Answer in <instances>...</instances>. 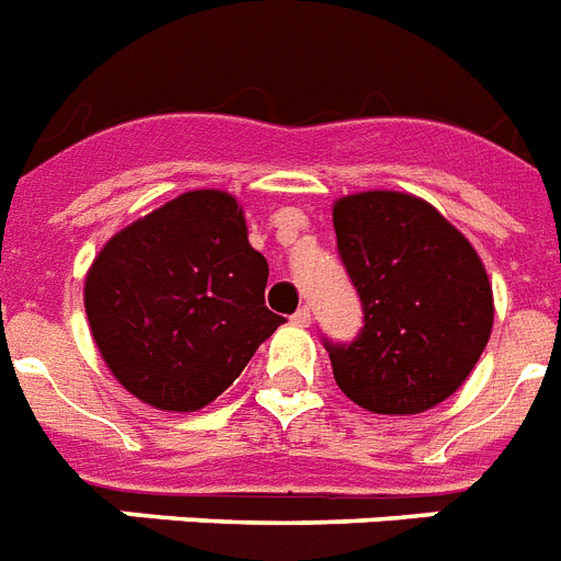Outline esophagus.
Returning a JSON list of instances; mask_svg holds the SVG:
<instances>
[{
	"label": "esophagus",
	"mask_w": 561,
	"mask_h": 561,
	"mask_svg": "<svg viewBox=\"0 0 561 561\" xmlns=\"http://www.w3.org/2000/svg\"><path fill=\"white\" fill-rule=\"evenodd\" d=\"M289 321H293L295 327H309L312 324V312H309V307H301L293 318H289Z\"/></svg>",
	"instance_id": "1"
}]
</instances>
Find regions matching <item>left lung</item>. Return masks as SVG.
Wrapping results in <instances>:
<instances>
[{
  "label": "left lung",
  "instance_id": "obj_1",
  "mask_svg": "<svg viewBox=\"0 0 561 561\" xmlns=\"http://www.w3.org/2000/svg\"><path fill=\"white\" fill-rule=\"evenodd\" d=\"M347 275L365 307L353 344H327L335 385L365 411L423 414L469 379L495 301L474 245L432 203L362 191L333 203Z\"/></svg>",
  "mask_w": 561,
  "mask_h": 561
}]
</instances>
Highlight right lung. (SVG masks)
<instances>
[{"label":"right lung","mask_w":561,"mask_h":561,"mask_svg":"<svg viewBox=\"0 0 561 561\" xmlns=\"http://www.w3.org/2000/svg\"><path fill=\"white\" fill-rule=\"evenodd\" d=\"M266 277L237 196L185 191L95 254L83 280L89 333L136 400L173 414L199 411L284 324L263 301Z\"/></svg>","instance_id":"add662e5"}]
</instances>
